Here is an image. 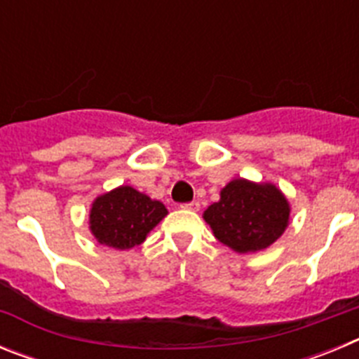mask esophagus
Segmentation results:
<instances>
[{
    "instance_id": "34e87169",
    "label": "esophagus",
    "mask_w": 359,
    "mask_h": 359,
    "mask_svg": "<svg viewBox=\"0 0 359 359\" xmlns=\"http://www.w3.org/2000/svg\"><path fill=\"white\" fill-rule=\"evenodd\" d=\"M182 208H185V210H192V212H198V210H199V201L185 203V205H182Z\"/></svg>"
}]
</instances>
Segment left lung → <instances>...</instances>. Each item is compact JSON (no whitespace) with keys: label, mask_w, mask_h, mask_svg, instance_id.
Returning a JSON list of instances; mask_svg holds the SVG:
<instances>
[{"label":"left lung","mask_w":359,"mask_h":359,"mask_svg":"<svg viewBox=\"0 0 359 359\" xmlns=\"http://www.w3.org/2000/svg\"><path fill=\"white\" fill-rule=\"evenodd\" d=\"M290 214V201L275 183L236 177L221 189L219 201L203 212V219L219 243L237 253H255L286 231Z\"/></svg>","instance_id":"left-lung-1"}]
</instances>
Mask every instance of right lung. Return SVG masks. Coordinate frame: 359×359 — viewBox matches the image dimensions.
Segmentation results:
<instances>
[{"label": "right lung", "instance_id": "add662e5", "mask_svg": "<svg viewBox=\"0 0 359 359\" xmlns=\"http://www.w3.org/2000/svg\"><path fill=\"white\" fill-rule=\"evenodd\" d=\"M169 214L165 205L131 185L97 196L90 208V231L107 248L131 250L147 239L149 231Z\"/></svg>", "mask_w": 359, "mask_h": 359}]
</instances>
